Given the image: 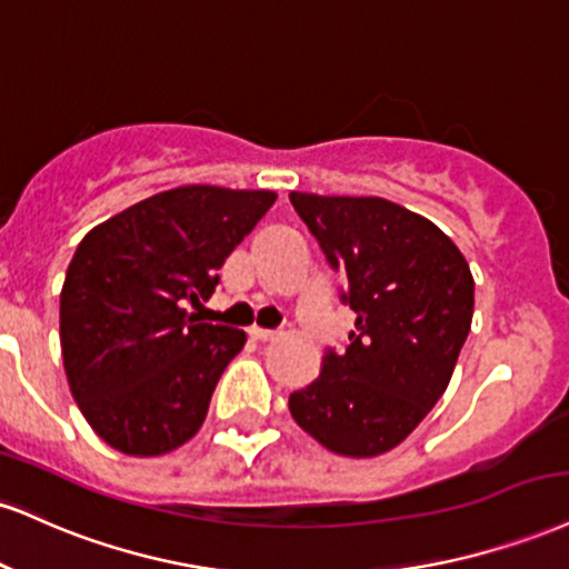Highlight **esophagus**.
<instances>
[{"label": "esophagus", "mask_w": 569, "mask_h": 569, "mask_svg": "<svg viewBox=\"0 0 569 569\" xmlns=\"http://www.w3.org/2000/svg\"><path fill=\"white\" fill-rule=\"evenodd\" d=\"M249 337L257 339V341H276L280 333L278 331H267V328H259V326H251Z\"/></svg>", "instance_id": "1"}]
</instances>
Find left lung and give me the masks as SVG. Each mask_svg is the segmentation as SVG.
<instances>
[{
    "label": "left lung",
    "instance_id": "1",
    "mask_svg": "<svg viewBox=\"0 0 569 569\" xmlns=\"http://www.w3.org/2000/svg\"><path fill=\"white\" fill-rule=\"evenodd\" d=\"M355 310L345 350L289 397L293 421L339 456L392 450L448 389L475 312V278L435 222L385 198L291 193Z\"/></svg>",
    "mask_w": 569,
    "mask_h": 569
}]
</instances>
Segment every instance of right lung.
Instances as JSON below:
<instances>
[{"mask_svg": "<svg viewBox=\"0 0 569 569\" xmlns=\"http://www.w3.org/2000/svg\"><path fill=\"white\" fill-rule=\"evenodd\" d=\"M276 203L270 190L188 184L89 230L60 291V347L89 427L129 456H161L207 419L246 333L196 323L190 305Z\"/></svg>", "mask_w": 569, "mask_h": 569, "instance_id": "1", "label": "right lung"}]
</instances>
